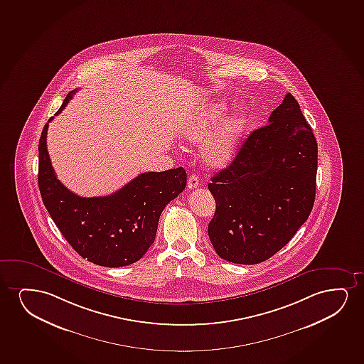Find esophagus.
Masks as SVG:
<instances>
[{"label":"esophagus","mask_w":364,"mask_h":364,"mask_svg":"<svg viewBox=\"0 0 364 364\" xmlns=\"http://www.w3.org/2000/svg\"><path fill=\"white\" fill-rule=\"evenodd\" d=\"M198 175H190L189 179H188V188L190 190L195 189V188H198Z\"/></svg>","instance_id":"1"}]
</instances>
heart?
I'll return each instance as SVG.
<instances>
[{"label": "heart", "mask_w": 364, "mask_h": 364, "mask_svg": "<svg viewBox=\"0 0 364 364\" xmlns=\"http://www.w3.org/2000/svg\"><path fill=\"white\" fill-rule=\"evenodd\" d=\"M227 105L222 101L213 102L203 109L198 117L186 123L181 137L190 144L203 143L208 133L226 114ZM247 117L245 112L231 114L220 124L213 136L208 138L203 149L205 163L211 168H222L231 161L241 142L242 136L246 131Z\"/></svg>", "instance_id": "1"}]
</instances>
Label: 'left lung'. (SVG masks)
Listing matches in <instances>:
<instances>
[{"instance_id":"8db88e82","label":"left lung","mask_w":364,"mask_h":364,"mask_svg":"<svg viewBox=\"0 0 364 364\" xmlns=\"http://www.w3.org/2000/svg\"><path fill=\"white\" fill-rule=\"evenodd\" d=\"M317 143L293 95L250 133L236 158L208 183L216 211L210 241L222 259L258 264L306 221L316 193Z\"/></svg>"}]
</instances>
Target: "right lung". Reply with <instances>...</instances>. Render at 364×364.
<instances>
[{"label":"right lung","instance_id":"right-lung-1","mask_svg":"<svg viewBox=\"0 0 364 364\" xmlns=\"http://www.w3.org/2000/svg\"><path fill=\"white\" fill-rule=\"evenodd\" d=\"M76 91L66 95L57 114ZM39 139L38 185L43 203L75 252L94 264L118 268L141 259L156 240L166 205L186 186L180 168L138 175L121 189L99 198H81L66 189L54 173L47 149L49 122Z\"/></svg>","mask_w":364,"mask_h":364}]
</instances>
